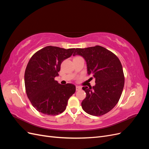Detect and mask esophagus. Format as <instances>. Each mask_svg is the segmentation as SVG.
I'll use <instances>...</instances> for the list:
<instances>
[{"label":"esophagus","mask_w":149,"mask_h":149,"mask_svg":"<svg viewBox=\"0 0 149 149\" xmlns=\"http://www.w3.org/2000/svg\"><path fill=\"white\" fill-rule=\"evenodd\" d=\"M81 89V87L79 86H76V91H79V90Z\"/></svg>","instance_id":"34e87169"}]
</instances>
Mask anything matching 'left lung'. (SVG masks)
I'll use <instances>...</instances> for the list:
<instances>
[{
    "mask_svg": "<svg viewBox=\"0 0 149 149\" xmlns=\"http://www.w3.org/2000/svg\"><path fill=\"white\" fill-rule=\"evenodd\" d=\"M76 55L84 58L88 74L95 78L96 83L93 87H83L86 94L81 102L83 109L95 116L107 113L118 102L123 91L124 75L120 60L113 53L99 45L76 48L73 56Z\"/></svg>",
    "mask_w": 149,
    "mask_h": 149,
    "instance_id": "8db88e82",
    "label": "left lung"
}]
</instances>
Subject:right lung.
<instances>
[{"instance_id":"right-lung-1","label":"right lung","mask_w":149,"mask_h":149,"mask_svg":"<svg viewBox=\"0 0 149 149\" xmlns=\"http://www.w3.org/2000/svg\"><path fill=\"white\" fill-rule=\"evenodd\" d=\"M75 48L48 46L31 57L25 71L26 93L38 112L49 116L63 112L69 98L75 93L73 84H60L55 80L61 63L70 57Z\"/></svg>"}]
</instances>
